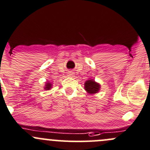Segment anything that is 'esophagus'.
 Wrapping results in <instances>:
<instances>
[{
  "mask_svg": "<svg viewBox=\"0 0 150 150\" xmlns=\"http://www.w3.org/2000/svg\"><path fill=\"white\" fill-rule=\"evenodd\" d=\"M67 74H68V75H69V76H70V77H72L74 75V72H72V71H69Z\"/></svg>",
  "mask_w": 150,
  "mask_h": 150,
  "instance_id": "34e87169",
  "label": "esophagus"
}]
</instances>
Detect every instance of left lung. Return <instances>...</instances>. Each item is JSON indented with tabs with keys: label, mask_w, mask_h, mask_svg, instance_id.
Listing matches in <instances>:
<instances>
[{
	"label": "left lung",
	"mask_w": 150,
	"mask_h": 150,
	"mask_svg": "<svg viewBox=\"0 0 150 150\" xmlns=\"http://www.w3.org/2000/svg\"><path fill=\"white\" fill-rule=\"evenodd\" d=\"M84 86L85 90L89 94H94V93H98L100 90V85L95 82L94 80H88L86 81Z\"/></svg>",
	"instance_id": "left-lung-1"
}]
</instances>
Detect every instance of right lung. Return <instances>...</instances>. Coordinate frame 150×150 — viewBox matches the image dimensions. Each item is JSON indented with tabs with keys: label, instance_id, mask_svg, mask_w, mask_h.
Listing matches in <instances>:
<instances>
[{
	"label": "right lung",
	"instance_id": "obj_1",
	"mask_svg": "<svg viewBox=\"0 0 150 150\" xmlns=\"http://www.w3.org/2000/svg\"><path fill=\"white\" fill-rule=\"evenodd\" d=\"M51 86H52V85H51V83L47 82L46 83V86H45L44 87V89H46V90H50V89L51 88Z\"/></svg>",
	"mask_w": 150,
	"mask_h": 150
}]
</instances>
